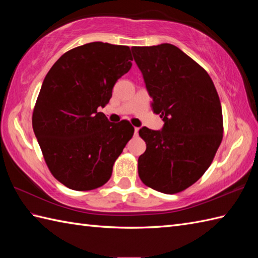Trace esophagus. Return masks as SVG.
I'll return each instance as SVG.
<instances>
[{
    "label": "esophagus",
    "mask_w": 258,
    "mask_h": 258,
    "mask_svg": "<svg viewBox=\"0 0 258 258\" xmlns=\"http://www.w3.org/2000/svg\"><path fill=\"white\" fill-rule=\"evenodd\" d=\"M139 131H140V128H139V127H135V128H134V133H135V135H138V134H139Z\"/></svg>",
    "instance_id": "1"
}]
</instances>
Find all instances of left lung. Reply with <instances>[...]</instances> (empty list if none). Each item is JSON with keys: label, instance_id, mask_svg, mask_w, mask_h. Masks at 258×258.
<instances>
[{"label": "left lung", "instance_id": "8db88e82", "mask_svg": "<svg viewBox=\"0 0 258 258\" xmlns=\"http://www.w3.org/2000/svg\"><path fill=\"white\" fill-rule=\"evenodd\" d=\"M132 53L153 111L164 120L160 131L140 130L146 143L139 157L140 178L162 193H178L202 177L220 147V97L206 71L177 46H133Z\"/></svg>", "mask_w": 258, "mask_h": 258}]
</instances>
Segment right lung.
<instances>
[{"label": "right lung", "mask_w": 258, "mask_h": 258, "mask_svg": "<svg viewBox=\"0 0 258 258\" xmlns=\"http://www.w3.org/2000/svg\"><path fill=\"white\" fill-rule=\"evenodd\" d=\"M131 61L128 46L87 43L64 53L43 81L33 130L48 169L71 189L91 190L105 184L132 139L130 122L111 123L97 111L109 102Z\"/></svg>", "instance_id": "obj_1"}]
</instances>
